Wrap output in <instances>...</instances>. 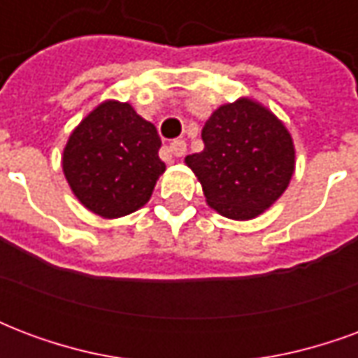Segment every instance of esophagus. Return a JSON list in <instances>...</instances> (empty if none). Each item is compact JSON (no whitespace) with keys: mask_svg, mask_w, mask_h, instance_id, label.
I'll return each mask as SVG.
<instances>
[{"mask_svg":"<svg viewBox=\"0 0 358 358\" xmlns=\"http://www.w3.org/2000/svg\"><path fill=\"white\" fill-rule=\"evenodd\" d=\"M169 151H171L174 157H184V155H186V151H187L186 141H184V140H174L171 145H169Z\"/></svg>","mask_w":358,"mask_h":358,"instance_id":"1","label":"esophagus"}]
</instances>
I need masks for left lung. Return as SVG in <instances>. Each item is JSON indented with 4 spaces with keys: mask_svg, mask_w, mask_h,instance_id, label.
Segmentation results:
<instances>
[{
    "mask_svg": "<svg viewBox=\"0 0 358 358\" xmlns=\"http://www.w3.org/2000/svg\"><path fill=\"white\" fill-rule=\"evenodd\" d=\"M201 153L186 157L213 209L234 220L259 217L284 194L295 169L285 126L263 105L238 99L205 122Z\"/></svg>",
    "mask_w": 358,
    "mask_h": 358,
    "instance_id": "1",
    "label": "left lung"
}]
</instances>
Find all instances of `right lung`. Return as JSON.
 I'll list each match as a JSON object with an SVG mask.
<instances>
[{"label": "right lung", "instance_id": "obj_1", "mask_svg": "<svg viewBox=\"0 0 358 358\" xmlns=\"http://www.w3.org/2000/svg\"><path fill=\"white\" fill-rule=\"evenodd\" d=\"M157 128L128 103L105 101L71 134L63 153L66 182L103 218L130 215L149 201L164 172Z\"/></svg>", "mask_w": 358, "mask_h": 358}]
</instances>
